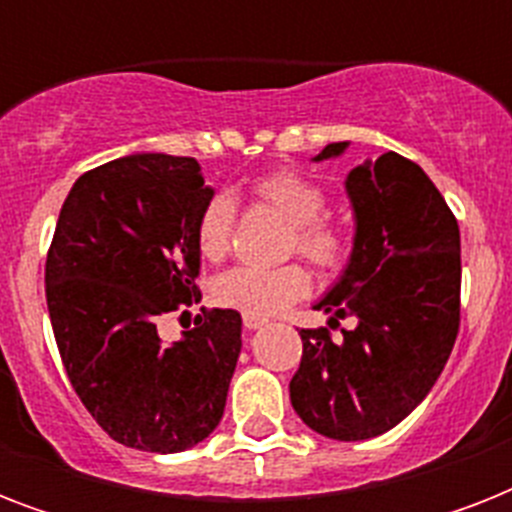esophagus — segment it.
I'll return each mask as SVG.
<instances>
[{
  "label": "esophagus",
  "mask_w": 512,
  "mask_h": 512,
  "mask_svg": "<svg viewBox=\"0 0 512 512\" xmlns=\"http://www.w3.org/2000/svg\"><path fill=\"white\" fill-rule=\"evenodd\" d=\"M244 327L260 329V327H265V319H257V316H244Z\"/></svg>",
  "instance_id": "1"
}]
</instances>
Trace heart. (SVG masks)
<instances>
[{
	"instance_id": "1",
	"label": "heart",
	"mask_w": 512,
	"mask_h": 512,
	"mask_svg": "<svg viewBox=\"0 0 512 512\" xmlns=\"http://www.w3.org/2000/svg\"><path fill=\"white\" fill-rule=\"evenodd\" d=\"M257 199L276 209L287 223H292L289 247L305 255L321 271H340L348 260L345 233L324 220L327 193L319 183L297 175L292 170H276L257 177L252 185ZM236 231V201L225 193H217L201 207L196 220V244L209 260L223 257L231 247ZM311 292V276L303 265L289 263L281 268H257L236 265L215 281V297L228 308H236L244 316H276Z\"/></svg>"
}]
</instances>
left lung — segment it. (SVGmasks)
Here are the masks:
<instances>
[{"label":"left lung","mask_w":512,"mask_h":512,"mask_svg":"<svg viewBox=\"0 0 512 512\" xmlns=\"http://www.w3.org/2000/svg\"><path fill=\"white\" fill-rule=\"evenodd\" d=\"M329 143L313 162L337 159ZM356 236L340 281L313 305L329 327L356 319L340 340L303 329L289 382L300 420L335 441L396 428L436 385L460 329V225L420 164L396 151L345 177Z\"/></svg>","instance_id":"8db88e82"}]
</instances>
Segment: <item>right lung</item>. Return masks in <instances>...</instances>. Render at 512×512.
Listing matches in <instances>:
<instances>
[{
    "instance_id": "right-lung-1",
    "label": "right lung",
    "mask_w": 512,
    "mask_h": 512,
    "mask_svg": "<svg viewBox=\"0 0 512 512\" xmlns=\"http://www.w3.org/2000/svg\"><path fill=\"white\" fill-rule=\"evenodd\" d=\"M212 196L191 156H122L76 180L47 252V311L68 380L100 428L140 452L204 441L239 361L231 308H201L204 321L172 345L156 332L162 316L201 300L196 220Z\"/></svg>"
}]
</instances>
